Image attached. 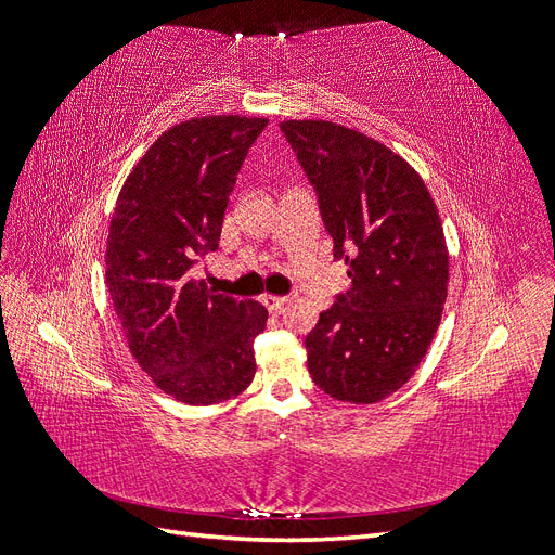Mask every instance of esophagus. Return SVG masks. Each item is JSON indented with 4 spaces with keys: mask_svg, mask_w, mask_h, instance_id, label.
Masks as SVG:
<instances>
[{
    "mask_svg": "<svg viewBox=\"0 0 555 555\" xmlns=\"http://www.w3.org/2000/svg\"><path fill=\"white\" fill-rule=\"evenodd\" d=\"M287 300H289V296H273V294H266V296H263V306H266L268 310L280 312V310L284 308V304H287Z\"/></svg>",
    "mask_w": 555,
    "mask_h": 555,
    "instance_id": "obj_1",
    "label": "esophagus"
}]
</instances>
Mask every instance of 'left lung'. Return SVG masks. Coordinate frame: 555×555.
I'll list each match as a JSON object with an SVG mask.
<instances>
[{
	"instance_id": "8db88e82",
	"label": "left lung",
	"mask_w": 555,
	"mask_h": 555,
	"mask_svg": "<svg viewBox=\"0 0 555 555\" xmlns=\"http://www.w3.org/2000/svg\"><path fill=\"white\" fill-rule=\"evenodd\" d=\"M280 129L351 280L308 333V371L331 398L371 405L414 375L440 326L449 251L438 206L405 159L357 129L326 120Z\"/></svg>"
}]
</instances>
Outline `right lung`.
I'll list each match as a JSON object with an SVG mask.
<instances>
[{
    "label": "right lung",
    "instance_id": "right-lung-1",
    "mask_svg": "<svg viewBox=\"0 0 555 555\" xmlns=\"http://www.w3.org/2000/svg\"><path fill=\"white\" fill-rule=\"evenodd\" d=\"M266 117L184 120L147 147L117 196L106 243V287L137 363L157 389L215 405L255 379L268 310L210 292L190 275L220 247L229 194Z\"/></svg>",
    "mask_w": 555,
    "mask_h": 555
}]
</instances>
